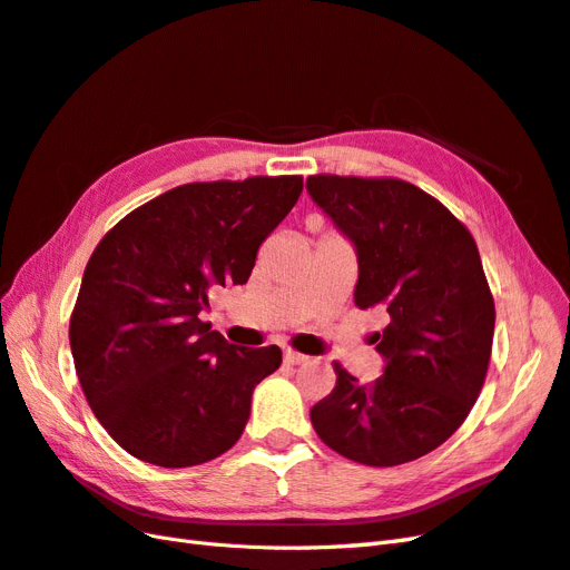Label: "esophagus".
<instances>
[{"instance_id": "1", "label": "esophagus", "mask_w": 570, "mask_h": 570, "mask_svg": "<svg viewBox=\"0 0 570 570\" xmlns=\"http://www.w3.org/2000/svg\"><path fill=\"white\" fill-rule=\"evenodd\" d=\"M284 363H288V365H303V363H307V355L286 348L284 351Z\"/></svg>"}]
</instances>
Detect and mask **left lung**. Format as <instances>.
Listing matches in <instances>:
<instances>
[{
  "label": "left lung",
  "mask_w": 570,
  "mask_h": 570,
  "mask_svg": "<svg viewBox=\"0 0 570 570\" xmlns=\"http://www.w3.org/2000/svg\"><path fill=\"white\" fill-rule=\"evenodd\" d=\"M313 203L357 255L353 301L389 315L375 334L384 375L336 386L313 405L320 439L355 463L389 468L434 451L484 384L494 298L473 236L432 195L399 178L307 176Z\"/></svg>",
  "instance_id": "8db88e82"
}]
</instances>
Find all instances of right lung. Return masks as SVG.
I'll return each instance as SVG.
<instances>
[{
    "mask_svg": "<svg viewBox=\"0 0 570 570\" xmlns=\"http://www.w3.org/2000/svg\"><path fill=\"white\" fill-rule=\"evenodd\" d=\"M301 176L186 184L97 243L71 315L73 365L95 417L131 456L200 465L229 451L279 346H234L198 315L213 286L246 284Z\"/></svg>",
    "mask_w": 570,
    "mask_h": 570,
    "instance_id": "add662e5",
    "label": "right lung"
}]
</instances>
